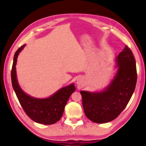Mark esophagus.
I'll use <instances>...</instances> for the list:
<instances>
[{"label":"esophagus","mask_w":146,"mask_h":146,"mask_svg":"<svg viewBox=\"0 0 146 146\" xmlns=\"http://www.w3.org/2000/svg\"><path fill=\"white\" fill-rule=\"evenodd\" d=\"M86 81L83 77H79L77 80H76V86H77L78 89H82L86 86Z\"/></svg>","instance_id":"34e87169"}]
</instances>
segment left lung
Returning <instances> with one entry per match:
<instances>
[{
    "mask_svg": "<svg viewBox=\"0 0 146 146\" xmlns=\"http://www.w3.org/2000/svg\"><path fill=\"white\" fill-rule=\"evenodd\" d=\"M115 60L117 70L104 90L80 91L85 115L93 122L103 123L115 119L126 107L135 91L137 74L131 50L125 46Z\"/></svg>",
    "mask_w": 146,
    "mask_h": 146,
    "instance_id": "left-lung-1",
    "label": "left lung"
}]
</instances>
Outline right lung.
I'll return each instance as SVG.
<instances>
[{"instance_id":"add662e5","label":"right lung","mask_w":146,"mask_h":146,"mask_svg":"<svg viewBox=\"0 0 146 146\" xmlns=\"http://www.w3.org/2000/svg\"><path fill=\"white\" fill-rule=\"evenodd\" d=\"M25 44L18 49L15 53L13 63L11 72L13 88L22 107L27 115L34 122L45 125L53 124L60 119L64 108L71 94L75 91L74 84L60 90L48 98H38L28 95L22 90L17 78L16 64L19 53Z\"/></svg>"}]
</instances>
